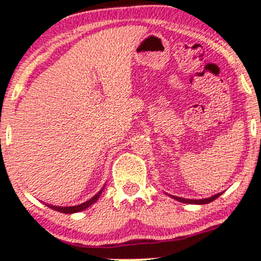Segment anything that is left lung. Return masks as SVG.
I'll return each mask as SVG.
<instances>
[{"instance_id":"1","label":"left lung","mask_w":261,"mask_h":261,"mask_svg":"<svg viewBox=\"0 0 261 261\" xmlns=\"http://www.w3.org/2000/svg\"><path fill=\"white\" fill-rule=\"evenodd\" d=\"M220 194L222 193H218V194H216V196L211 197V198H205V199H186V198H181V197H176V196H172V198L177 199L178 202H182V203H192V204H205V203H210V202H212V200L218 198Z\"/></svg>"}]
</instances>
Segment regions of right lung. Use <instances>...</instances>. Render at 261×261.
I'll use <instances>...</instances> for the list:
<instances>
[{
    "label": "right lung",
    "mask_w": 261,
    "mask_h": 261,
    "mask_svg": "<svg viewBox=\"0 0 261 261\" xmlns=\"http://www.w3.org/2000/svg\"><path fill=\"white\" fill-rule=\"evenodd\" d=\"M101 192H102V190L100 191L98 194H95V196H94L93 198L89 199L88 202H84V203H83V204H79V205H74V207H57V205H48V207L51 208V210H54V211L62 212V213H68V214L75 213V212H80V211L87 210L89 205H91V204H93V203H95L96 200H98L100 194H101Z\"/></svg>",
    "instance_id": "1"
}]
</instances>
